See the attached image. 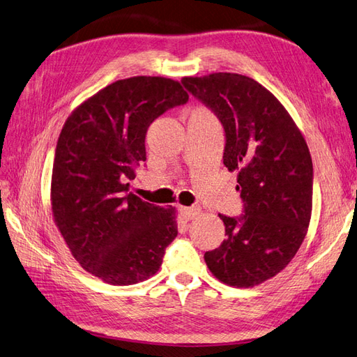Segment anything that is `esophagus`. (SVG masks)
<instances>
[{"mask_svg": "<svg viewBox=\"0 0 357 357\" xmlns=\"http://www.w3.org/2000/svg\"><path fill=\"white\" fill-rule=\"evenodd\" d=\"M179 211H181V216L185 220H192V219H195V216H197L199 214L197 206H181Z\"/></svg>", "mask_w": 357, "mask_h": 357, "instance_id": "esophagus-1", "label": "esophagus"}]
</instances>
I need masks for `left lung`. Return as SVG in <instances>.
I'll use <instances>...</instances> for the list:
<instances>
[{
    "label": "left lung",
    "instance_id": "1",
    "mask_svg": "<svg viewBox=\"0 0 357 357\" xmlns=\"http://www.w3.org/2000/svg\"><path fill=\"white\" fill-rule=\"evenodd\" d=\"M225 130L223 164L237 172L243 214H219L225 236L205 252L222 283L252 287L277 275L300 250L312 214L313 165L300 129L273 94L251 77L214 73L181 80Z\"/></svg>",
    "mask_w": 357,
    "mask_h": 357
}]
</instances>
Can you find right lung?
I'll return each instance as SVG.
<instances>
[{
    "label": "right lung",
    "mask_w": 357,
    "mask_h": 357,
    "mask_svg": "<svg viewBox=\"0 0 357 357\" xmlns=\"http://www.w3.org/2000/svg\"><path fill=\"white\" fill-rule=\"evenodd\" d=\"M187 102L179 82L138 76L100 89L63 124L52 175L54 222L74 259L105 283L152 277L178 236L175 208L129 193V181L146 161L149 126Z\"/></svg>",
    "instance_id": "right-lung-1"
}]
</instances>
